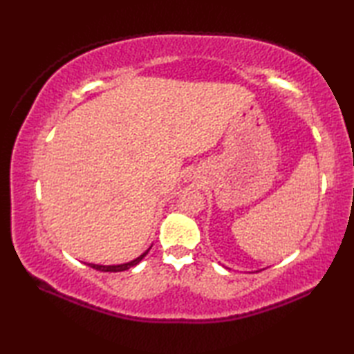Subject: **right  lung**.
<instances>
[{
    "label": "right lung",
    "mask_w": 354,
    "mask_h": 354,
    "mask_svg": "<svg viewBox=\"0 0 354 354\" xmlns=\"http://www.w3.org/2000/svg\"><path fill=\"white\" fill-rule=\"evenodd\" d=\"M150 248H152V246H150ZM150 248L146 252H142L140 257H137L132 261L123 263V265H94V263H88V266H91L93 269H97V270H102V272H122V270H127L129 268L138 265V263L146 257V254L150 251Z\"/></svg>",
    "instance_id": "right-lung-1"
}]
</instances>
